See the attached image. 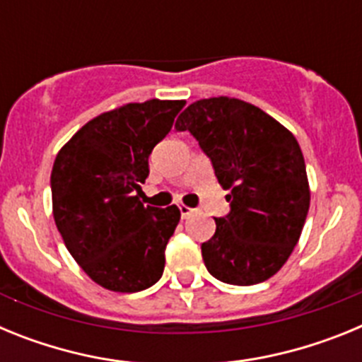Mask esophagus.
I'll return each instance as SVG.
<instances>
[{"instance_id":"esophagus-1","label":"esophagus","mask_w":362,"mask_h":362,"mask_svg":"<svg viewBox=\"0 0 362 362\" xmlns=\"http://www.w3.org/2000/svg\"><path fill=\"white\" fill-rule=\"evenodd\" d=\"M192 212H194V209H190V206H187V204H179V214H181L183 219H187L188 216H192Z\"/></svg>"}]
</instances>
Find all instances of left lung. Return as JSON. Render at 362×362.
<instances>
[{
  "label": "left lung",
  "instance_id": "1",
  "mask_svg": "<svg viewBox=\"0 0 362 362\" xmlns=\"http://www.w3.org/2000/svg\"><path fill=\"white\" fill-rule=\"evenodd\" d=\"M177 132H190L210 159L230 212L201 245L216 279L250 286L270 279L292 254L310 209L303 152L267 112L233 98L199 99L181 112Z\"/></svg>",
  "mask_w": 362,
  "mask_h": 362
}]
</instances>
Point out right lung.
Instances as JSON below:
<instances>
[{
  "mask_svg": "<svg viewBox=\"0 0 362 362\" xmlns=\"http://www.w3.org/2000/svg\"><path fill=\"white\" fill-rule=\"evenodd\" d=\"M185 101L129 103L74 134L50 174L56 226L76 263L112 292H141L165 270V248L179 223L139 201L148 156L170 132Z\"/></svg>",
  "mask_w": 362,
  "mask_h": 362,
  "instance_id": "1",
  "label": "right lung"
}]
</instances>
